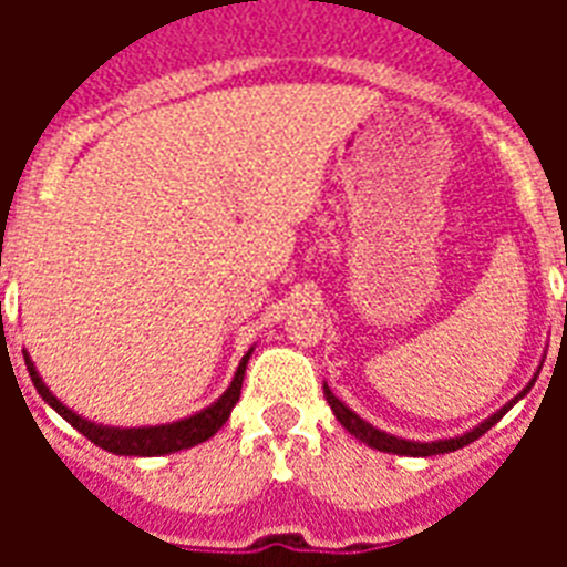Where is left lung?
I'll list each match as a JSON object with an SVG mask.
<instances>
[{"label": "left lung", "instance_id": "8db88e82", "mask_svg": "<svg viewBox=\"0 0 567 567\" xmlns=\"http://www.w3.org/2000/svg\"><path fill=\"white\" fill-rule=\"evenodd\" d=\"M533 382H536V379H533ZM533 382H529V385L524 388V391H520V394L515 396L512 403H518L520 396L527 394L529 388H533ZM323 394H327V403L332 405V412H336V417L341 421V426H344L350 435H355L359 441H364L368 447H377V450H382V453H396V456H435V453H453V450L465 447V444L476 441L480 435H485V432L492 430L494 423L501 421L503 414L512 409V403L503 405L501 412L492 414L488 421L480 423L476 430L465 432V435H458V439H444V441H430V444H421V441H405V439H396V435H388V432L377 430V426H371L368 421H362L359 414L350 412V409H347V405L341 403V400H338L332 391H329V385H323Z\"/></svg>", "mask_w": 567, "mask_h": 567}]
</instances>
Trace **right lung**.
Instances as JSON below:
<instances>
[{"label": "right lung", "mask_w": 567, "mask_h": 567, "mask_svg": "<svg viewBox=\"0 0 567 567\" xmlns=\"http://www.w3.org/2000/svg\"><path fill=\"white\" fill-rule=\"evenodd\" d=\"M249 353H252V350H249ZM249 353L240 359L238 373H235L231 385L226 388V394H223L217 403L203 409V412L194 414V417H185V421L164 423V426H137V430L100 426V423L84 421V417H79L75 412H70V409L43 385V379L38 377L29 355H25V368H29V377L31 382H34V388H38V394L43 396L70 426H75V430L82 432L84 439L93 441L96 447L109 450V453H117V456H164V453H176V450H188L194 447V444H203V441H208L214 432L220 430L223 423L229 421L231 409H235V403H238L240 396V385H244V371H247Z\"/></svg>", "instance_id": "obj_1"}]
</instances>
